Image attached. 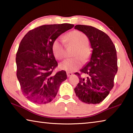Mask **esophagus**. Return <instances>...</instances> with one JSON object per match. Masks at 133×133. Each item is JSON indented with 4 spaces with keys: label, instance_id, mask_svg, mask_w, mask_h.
<instances>
[{
    "label": "esophagus",
    "instance_id": "34e87169",
    "mask_svg": "<svg viewBox=\"0 0 133 133\" xmlns=\"http://www.w3.org/2000/svg\"><path fill=\"white\" fill-rule=\"evenodd\" d=\"M72 75H73V73H71V72H67V77H70V76H71Z\"/></svg>",
    "mask_w": 133,
    "mask_h": 133
}]
</instances>
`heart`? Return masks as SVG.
Wrapping results in <instances>:
<instances>
[{
    "label": "heart",
    "mask_w": 133,
    "mask_h": 133,
    "mask_svg": "<svg viewBox=\"0 0 133 133\" xmlns=\"http://www.w3.org/2000/svg\"><path fill=\"white\" fill-rule=\"evenodd\" d=\"M65 39L69 43L76 46L73 53L75 57L64 60L59 64V67L63 70L73 72L82 66L81 60L86 62L90 57L91 51L88 45L89 40L84 33L78 30L70 31L66 36ZM64 40L62 38L58 37L54 40L51 49L53 55L57 59L62 60L64 57Z\"/></svg>",
    "instance_id": "obj_1"
}]
</instances>
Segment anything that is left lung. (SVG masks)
Wrapping results in <instances>:
<instances>
[{
	"instance_id": "8db88e82",
	"label": "left lung",
	"mask_w": 133,
	"mask_h": 133,
	"mask_svg": "<svg viewBox=\"0 0 133 133\" xmlns=\"http://www.w3.org/2000/svg\"><path fill=\"white\" fill-rule=\"evenodd\" d=\"M75 29L88 37L92 48L89 62L79 73H75L79 78L75 93L83 102L98 104L114 87L118 70L115 46L109 36L93 26L78 24Z\"/></svg>"
}]
</instances>
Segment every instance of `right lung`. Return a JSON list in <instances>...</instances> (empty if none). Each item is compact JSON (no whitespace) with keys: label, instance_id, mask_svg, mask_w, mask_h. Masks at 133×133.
Returning <instances> with one entry per match:
<instances>
[{"label":"right lung","instance_id":"1","mask_svg":"<svg viewBox=\"0 0 133 133\" xmlns=\"http://www.w3.org/2000/svg\"><path fill=\"white\" fill-rule=\"evenodd\" d=\"M74 26L69 23L40 26L29 31L21 40L16 57V76L22 93L30 102L50 103L67 79L64 70L53 73L58 64L51 47L54 40Z\"/></svg>","mask_w":133,"mask_h":133}]
</instances>
